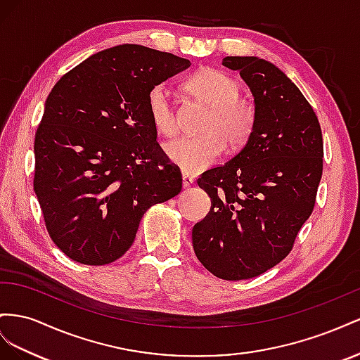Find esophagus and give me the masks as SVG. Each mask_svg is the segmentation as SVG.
Instances as JSON below:
<instances>
[{"instance_id":"34e87169","label":"esophagus","mask_w":360,"mask_h":360,"mask_svg":"<svg viewBox=\"0 0 360 360\" xmlns=\"http://www.w3.org/2000/svg\"><path fill=\"white\" fill-rule=\"evenodd\" d=\"M193 184H194V179H193L191 176H188V174L184 173V174H182V187H184V188H190V187L193 186Z\"/></svg>"}]
</instances>
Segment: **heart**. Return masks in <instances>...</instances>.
Returning a JSON list of instances; mask_svg holds the SVG:
<instances>
[{"instance_id":"b5f03b06","label":"heart","mask_w":360,"mask_h":360,"mask_svg":"<svg viewBox=\"0 0 360 360\" xmlns=\"http://www.w3.org/2000/svg\"><path fill=\"white\" fill-rule=\"evenodd\" d=\"M188 94L210 107L198 137H178L166 145V153L176 166L187 173H198L212 166L226 149L248 145L253 136L258 108L255 101L241 95L237 78L214 68H200L186 81ZM148 112L152 125L164 137L178 131V112L170 90L164 84L153 86L148 94Z\"/></svg>"}]
</instances>
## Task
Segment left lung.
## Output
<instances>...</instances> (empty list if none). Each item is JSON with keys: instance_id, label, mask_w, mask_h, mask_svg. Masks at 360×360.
<instances>
[{"instance_id": "8db88e82", "label": "left lung", "mask_w": 360, "mask_h": 360, "mask_svg": "<svg viewBox=\"0 0 360 360\" xmlns=\"http://www.w3.org/2000/svg\"><path fill=\"white\" fill-rule=\"evenodd\" d=\"M240 70L258 108L248 145L200 174L211 198L193 228V249L224 281L252 279L292 250L314 211L323 174V134L314 108L283 72L258 57H224Z\"/></svg>"}]
</instances>
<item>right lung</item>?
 I'll return each instance as SVG.
<instances>
[{"label":"right lung","mask_w":360,"mask_h":360,"mask_svg":"<svg viewBox=\"0 0 360 360\" xmlns=\"http://www.w3.org/2000/svg\"><path fill=\"white\" fill-rule=\"evenodd\" d=\"M190 60L141 45L94 54L61 77L34 137L33 186L51 240L72 261L125 255L145 212L182 190L157 141L149 90Z\"/></svg>","instance_id":"obj_1"}]
</instances>
